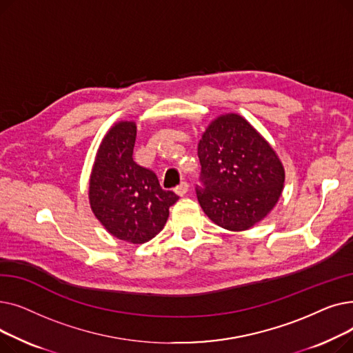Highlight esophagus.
Instances as JSON below:
<instances>
[{"label":"esophagus","mask_w":353,"mask_h":353,"mask_svg":"<svg viewBox=\"0 0 353 353\" xmlns=\"http://www.w3.org/2000/svg\"><path fill=\"white\" fill-rule=\"evenodd\" d=\"M174 192H176L179 196H184V194H186V193L189 192V184H188V181H181V183L179 184V186H176Z\"/></svg>","instance_id":"esophagus-1"}]
</instances>
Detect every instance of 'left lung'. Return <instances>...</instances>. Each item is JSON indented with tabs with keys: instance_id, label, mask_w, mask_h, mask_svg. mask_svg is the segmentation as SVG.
Returning a JSON list of instances; mask_svg holds the SVG:
<instances>
[{
	"instance_id": "obj_1",
	"label": "left lung",
	"mask_w": 353,
	"mask_h": 353,
	"mask_svg": "<svg viewBox=\"0 0 353 353\" xmlns=\"http://www.w3.org/2000/svg\"><path fill=\"white\" fill-rule=\"evenodd\" d=\"M196 196L208 217L240 232L262 220L279 200L285 170L269 143L237 114L214 120L199 141Z\"/></svg>"
}]
</instances>
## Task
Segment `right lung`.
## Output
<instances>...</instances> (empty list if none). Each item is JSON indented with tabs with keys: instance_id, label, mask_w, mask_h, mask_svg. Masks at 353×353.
Segmentation results:
<instances>
[{
	"instance_id": "right-lung-1",
	"label": "right lung",
	"mask_w": 353,
	"mask_h": 353,
	"mask_svg": "<svg viewBox=\"0 0 353 353\" xmlns=\"http://www.w3.org/2000/svg\"><path fill=\"white\" fill-rule=\"evenodd\" d=\"M134 123H119L105 134L90 179V205L111 234L137 245L164 228L179 196L163 190L156 173L134 161Z\"/></svg>"
}]
</instances>
